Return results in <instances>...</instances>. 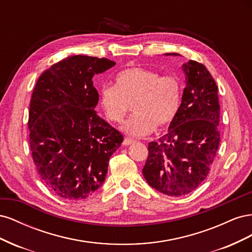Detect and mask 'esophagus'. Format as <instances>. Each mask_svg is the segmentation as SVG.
Returning <instances> with one entry per match:
<instances>
[{
	"instance_id": "obj_1",
	"label": "esophagus",
	"mask_w": 252,
	"mask_h": 252,
	"mask_svg": "<svg viewBox=\"0 0 252 252\" xmlns=\"http://www.w3.org/2000/svg\"><path fill=\"white\" fill-rule=\"evenodd\" d=\"M134 142H135L134 140L125 138V139H124V141H123V145H124V146H128V145H131V144H133Z\"/></svg>"
}]
</instances>
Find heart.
Instances as JSON below:
<instances>
[{"mask_svg":"<svg viewBox=\"0 0 252 252\" xmlns=\"http://www.w3.org/2000/svg\"><path fill=\"white\" fill-rule=\"evenodd\" d=\"M132 103L134 114L122 126L131 136H144L156 127L168 125L181 104V85L172 75H161L143 67L121 71L116 85H105L100 91V105L106 118L121 123Z\"/></svg>","mask_w":252,"mask_h":252,"instance_id":"obj_1","label":"heart"}]
</instances>
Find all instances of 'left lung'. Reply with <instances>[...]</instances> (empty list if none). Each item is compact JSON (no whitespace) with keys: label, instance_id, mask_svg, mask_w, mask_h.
I'll list each match as a JSON object with an SVG mask.
<instances>
[{"label":"left lung","instance_id":"1","mask_svg":"<svg viewBox=\"0 0 252 252\" xmlns=\"http://www.w3.org/2000/svg\"><path fill=\"white\" fill-rule=\"evenodd\" d=\"M165 56H180L165 53ZM186 87L168 132L148 144L143 175L158 191L182 196L207 178L220 145L218 86L203 64H183Z\"/></svg>","mask_w":252,"mask_h":252}]
</instances>
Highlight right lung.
<instances>
[{"instance_id":"add662e5","label":"right lung","mask_w":252,"mask_h":252,"mask_svg":"<svg viewBox=\"0 0 252 252\" xmlns=\"http://www.w3.org/2000/svg\"><path fill=\"white\" fill-rule=\"evenodd\" d=\"M116 65L108 59L72 56L37 80L29 106V143L46 187L66 201H80L102 186L109 158L123 135L94 110V74Z\"/></svg>"}]
</instances>
